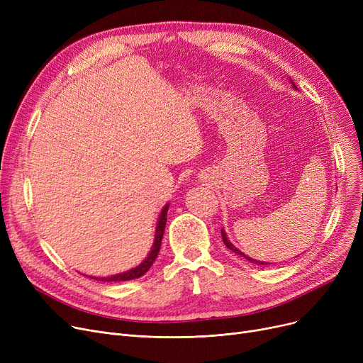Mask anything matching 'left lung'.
<instances>
[{"label": "left lung", "instance_id": "left-lung-1", "mask_svg": "<svg viewBox=\"0 0 363 363\" xmlns=\"http://www.w3.org/2000/svg\"><path fill=\"white\" fill-rule=\"evenodd\" d=\"M293 86L296 88V85L293 84ZM220 233H222V240H223V242H225V245L228 247V249H230L231 252H234L235 255H238V256H241V257H244L245 260H249V262H252V263H256V264H272V263H266V262H260V260H255V259H252V257H249V256H245L242 252H240L237 247L233 244V242H230V240L226 238V234H225V231L223 230H220Z\"/></svg>", "mask_w": 363, "mask_h": 363}]
</instances>
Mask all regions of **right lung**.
<instances>
[{"label": "right lung", "instance_id": "right-lung-1", "mask_svg": "<svg viewBox=\"0 0 363 363\" xmlns=\"http://www.w3.org/2000/svg\"><path fill=\"white\" fill-rule=\"evenodd\" d=\"M167 208H169V204H166L163 207V211L160 213V218H159V222H157V228H156V235H155V242H152V249L150 252V255L144 259L143 263H140L137 268L133 269H129L126 272H122V274H116V275H111V277H106V278H94V279H99V281H107V282H116V281H129V279H135V278H140L143 277L150 268L152 262L156 260L157 255H159V250H160V245H162V238H163V234H164V228H166V219H167Z\"/></svg>", "mask_w": 363, "mask_h": 363}]
</instances>
